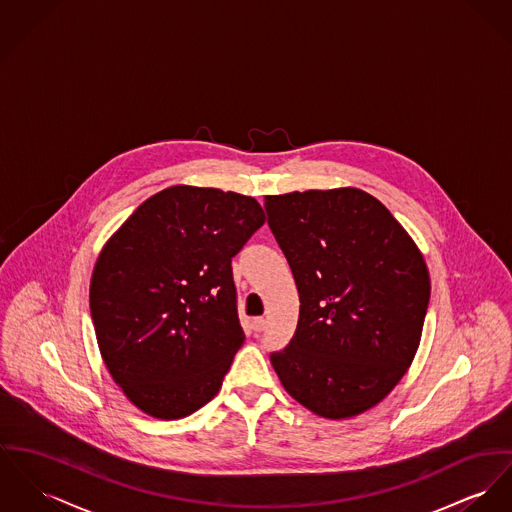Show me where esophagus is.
Instances as JSON below:
<instances>
[{
    "label": "esophagus",
    "mask_w": 512,
    "mask_h": 512,
    "mask_svg": "<svg viewBox=\"0 0 512 512\" xmlns=\"http://www.w3.org/2000/svg\"><path fill=\"white\" fill-rule=\"evenodd\" d=\"M265 327H267V319H265V317H255V319H253V331L259 333V331H263Z\"/></svg>",
    "instance_id": "1"
}]
</instances>
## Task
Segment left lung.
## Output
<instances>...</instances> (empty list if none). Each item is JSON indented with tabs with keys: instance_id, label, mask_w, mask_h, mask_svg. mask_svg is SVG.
Instances as JSON below:
<instances>
[{
	"instance_id": "8db88e82",
	"label": "left lung",
	"mask_w": 512,
	"mask_h": 512,
	"mask_svg": "<svg viewBox=\"0 0 512 512\" xmlns=\"http://www.w3.org/2000/svg\"><path fill=\"white\" fill-rule=\"evenodd\" d=\"M265 210L300 294L296 333L271 364L300 405L351 419L390 394L417 354L431 298L423 253L354 187L269 195Z\"/></svg>"
}]
</instances>
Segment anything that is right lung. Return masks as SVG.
Wrapping results in <instances>:
<instances>
[{"label": "right lung", "instance_id": "1", "mask_svg": "<svg viewBox=\"0 0 512 512\" xmlns=\"http://www.w3.org/2000/svg\"><path fill=\"white\" fill-rule=\"evenodd\" d=\"M265 224L253 197L175 185L103 245L89 284L101 358L146 415H193L220 392L245 335L232 257Z\"/></svg>", "mask_w": 512, "mask_h": 512}]
</instances>
